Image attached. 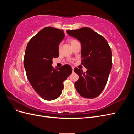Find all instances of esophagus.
<instances>
[{"label": "esophagus", "instance_id": "1", "mask_svg": "<svg viewBox=\"0 0 134 134\" xmlns=\"http://www.w3.org/2000/svg\"><path fill=\"white\" fill-rule=\"evenodd\" d=\"M74 67H72V71L74 72Z\"/></svg>", "mask_w": 134, "mask_h": 134}]
</instances>
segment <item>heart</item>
Masks as SVG:
<instances>
[{
  "label": "heart",
  "instance_id": "1",
  "mask_svg": "<svg viewBox=\"0 0 134 134\" xmlns=\"http://www.w3.org/2000/svg\"><path fill=\"white\" fill-rule=\"evenodd\" d=\"M69 42H70L71 46L72 47V46H74L75 43H76L77 42H78V41H77V40H75V39H71V40H69Z\"/></svg>",
  "mask_w": 134,
  "mask_h": 134
}]
</instances>
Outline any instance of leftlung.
Masks as SVG:
<instances>
[{
	"instance_id": "obj_1",
	"label": "left lung",
	"mask_w": 134,
	"mask_h": 134,
	"mask_svg": "<svg viewBox=\"0 0 134 134\" xmlns=\"http://www.w3.org/2000/svg\"><path fill=\"white\" fill-rule=\"evenodd\" d=\"M66 32L80 42L81 64L87 69L84 72L77 68L74 69L75 72L79 75L78 80L74 84L75 87L84 98H96L104 90L111 70V47L102 36L90 28L68 30Z\"/></svg>"
}]
</instances>
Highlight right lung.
<instances>
[{
  "mask_svg": "<svg viewBox=\"0 0 134 134\" xmlns=\"http://www.w3.org/2000/svg\"><path fill=\"white\" fill-rule=\"evenodd\" d=\"M64 36L63 30L47 27L34 36L26 47L24 66L27 78L44 100L58 98L64 88V81L72 72L69 65L56 69L52 66V59L59 56V46Z\"/></svg>",
  "mask_w": 134,
  "mask_h": 134,
  "instance_id": "right-lung-1",
  "label": "right lung"
}]
</instances>
